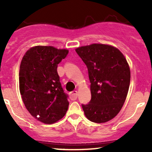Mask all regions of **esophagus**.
<instances>
[{
  "label": "esophagus",
  "instance_id": "34e87169",
  "mask_svg": "<svg viewBox=\"0 0 152 152\" xmlns=\"http://www.w3.org/2000/svg\"><path fill=\"white\" fill-rule=\"evenodd\" d=\"M70 99H71V100H73V101L76 100L78 97L77 91H76V90H73V91H72L71 93H70Z\"/></svg>",
  "mask_w": 152,
  "mask_h": 152
}]
</instances>
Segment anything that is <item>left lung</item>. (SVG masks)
<instances>
[{
    "label": "left lung",
    "instance_id": "1",
    "mask_svg": "<svg viewBox=\"0 0 152 152\" xmlns=\"http://www.w3.org/2000/svg\"><path fill=\"white\" fill-rule=\"evenodd\" d=\"M88 70L91 100L82 104L87 119L105 123L121 110L130 84V70L123 53L116 48L92 44L76 49Z\"/></svg>",
    "mask_w": 152,
    "mask_h": 152
}]
</instances>
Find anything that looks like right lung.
<instances>
[{"mask_svg": "<svg viewBox=\"0 0 152 152\" xmlns=\"http://www.w3.org/2000/svg\"><path fill=\"white\" fill-rule=\"evenodd\" d=\"M67 53L66 49L39 45L27 50L21 61L19 84L23 102L30 114L44 124L60 120L68 108V96L57 73L58 65Z\"/></svg>", "mask_w": 152, "mask_h": 152, "instance_id": "right-lung-1", "label": "right lung"}]
</instances>
